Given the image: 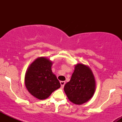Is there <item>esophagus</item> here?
<instances>
[{
    "mask_svg": "<svg viewBox=\"0 0 122 122\" xmlns=\"http://www.w3.org/2000/svg\"><path fill=\"white\" fill-rule=\"evenodd\" d=\"M60 84H61V87L63 88L64 86V85H65V81H60Z\"/></svg>",
    "mask_w": 122,
    "mask_h": 122,
    "instance_id": "1",
    "label": "esophagus"
}]
</instances>
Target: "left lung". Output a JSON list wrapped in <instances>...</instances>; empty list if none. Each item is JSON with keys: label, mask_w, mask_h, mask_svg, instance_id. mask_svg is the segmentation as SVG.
Here are the masks:
<instances>
[{"label": "left lung", "mask_w": 122, "mask_h": 122, "mask_svg": "<svg viewBox=\"0 0 122 122\" xmlns=\"http://www.w3.org/2000/svg\"><path fill=\"white\" fill-rule=\"evenodd\" d=\"M64 91L74 104L88 102L95 91V80L91 69L84 64H77L71 80L64 86Z\"/></svg>", "instance_id": "8db88e82"}]
</instances>
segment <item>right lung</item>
<instances>
[{"mask_svg":"<svg viewBox=\"0 0 122 122\" xmlns=\"http://www.w3.org/2000/svg\"><path fill=\"white\" fill-rule=\"evenodd\" d=\"M52 62L45 57L37 58L31 64L25 75V85L35 97L43 100L60 88L59 81L53 73Z\"/></svg>","mask_w":122,"mask_h":122,"instance_id":"obj_1","label":"right lung"}]
</instances>
